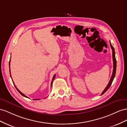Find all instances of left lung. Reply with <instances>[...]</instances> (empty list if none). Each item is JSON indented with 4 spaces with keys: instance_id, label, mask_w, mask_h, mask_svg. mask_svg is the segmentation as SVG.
<instances>
[{
    "instance_id": "left-lung-1",
    "label": "left lung",
    "mask_w": 127,
    "mask_h": 127,
    "mask_svg": "<svg viewBox=\"0 0 127 127\" xmlns=\"http://www.w3.org/2000/svg\"><path fill=\"white\" fill-rule=\"evenodd\" d=\"M110 46H111V47L112 49V58H113V73H112V75L111 76V78L110 80L108 82V84L107 85V86H106V87L105 88V89L103 90V92H102V93L101 94V95H103L105 93L107 90L108 89V88H110V87L111 86V84L112 82H113L114 78L115 77V73H116V68H117V61H116V59H115V50L114 49V47L112 45H111V42H110Z\"/></svg>"
}]
</instances>
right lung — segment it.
<instances>
[{
    "mask_svg": "<svg viewBox=\"0 0 127 127\" xmlns=\"http://www.w3.org/2000/svg\"><path fill=\"white\" fill-rule=\"evenodd\" d=\"M10 60L9 61V67H10ZM9 73H10V77H11V78H12V76H11V74H10V68H9ZM55 77H56V75H55V74L54 75V77H53V79H52V82H51V87L52 86V85H53V80H54V79H55ZM13 84H14V86H15V87L16 88V89H17V90L18 92H19V93H20V94H21L23 96H24V97H27V98H28L27 96H25L24 94H23L22 93H21L20 90L18 89L17 88V87H16V86L15 85V84H14V82H13ZM40 99H33V100H39Z\"/></svg>",
    "mask_w": 127,
    "mask_h": 127,
    "instance_id": "obj_1",
    "label": "right lung"
}]
</instances>
